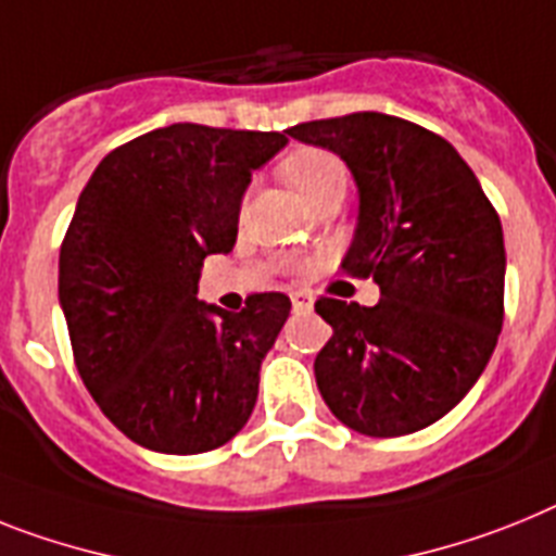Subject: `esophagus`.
<instances>
[{
    "mask_svg": "<svg viewBox=\"0 0 556 556\" xmlns=\"http://www.w3.org/2000/svg\"><path fill=\"white\" fill-rule=\"evenodd\" d=\"M291 305H293V311H311V307H314V296H311L307 291H293Z\"/></svg>",
    "mask_w": 556,
    "mask_h": 556,
    "instance_id": "1",
    "label": "esophagus"
}]
</instances>
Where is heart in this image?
Instances as JSON below:
<instances>
[{
	"instance_id": "heart-1",
	"label": "heart",
	"mask_w": 556,
	"mask_h": 556,
	"mask_svg": "<svg viewBox=\"0 0 556 556\" xmlns=\"http://www.w3.org/2000/svg\"><path fill=\"white\" fill-rule=\"evenodd\" d=\"M279 172L307 206L328 194H336V191L344 194V186H348V169H344L342 157L328 149H296L279 163Z\"/></svg>"
}]
</instances>
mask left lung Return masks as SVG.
<instances>
[{
	"mask_svg": "<svg viewBox=\"0 0 556 556\" xmlns=\"http://www.w3.org/2000/svg\"><path fill=\"white\" fill-rule=\"evenodd\" d=\"M288 135L350 166L358 226L342 270L381 288L372 307L316 300L333 328L314 362L321 399L362 435L418 432L472 390L497 344L501 217L455 147L413 121L353 112Z\"/></svg>",
	"mask_w": 556,
	"mask_h": 556,
	"instance_id": "obj_1",
	"label": "left lung"
}]
</instances>
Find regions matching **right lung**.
I'll list each match as a JSON object with an SVG mask.
<instances>
[{"label": "right lung", "instance_id": "1", "mask_svg": "<svg viewBox=\"0 0 556 556\" xmlns=\"http://www.w3.org/2000/svg\"><path fill=\"white\" fill-rule=\"evenodd\" d=\"M282 132L172 124L112 149L59 254L78 376L101 413L169 455L212 452L256 404L260 365L291 314L251 293L240 314L198 300L200 265L237 242L242 191Z\"/></svg>", "mask_w": 556, "mask_h": 556}]
</instances>
